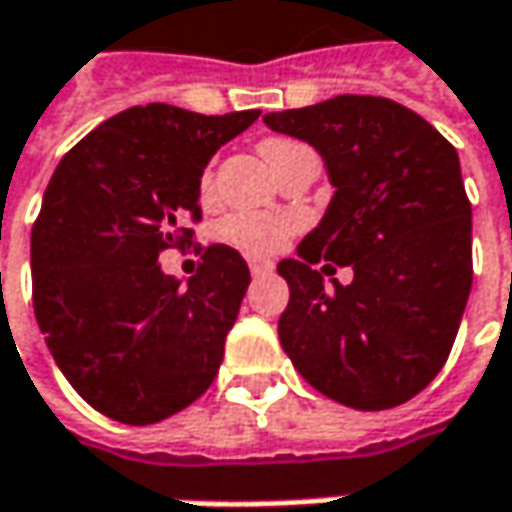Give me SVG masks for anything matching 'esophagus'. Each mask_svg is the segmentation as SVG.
<instances>
[{
  "mask_svg": "<svg viewBox=\"0 0 512 512\" xmlns=\"http://www.w3.org/2000/svg\"><path fill=\"white\" fill-rule=\"evenodd\" d=\"M270 270H273V265L265 262V259H250V273L253 276H268Z\"/></svg>",
  "mask_w": 512,
  "mask_h": 512,
  "instance_id": "esophagus-1",
  "label": "esophagus"
}]
</instances>
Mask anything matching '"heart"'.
I'll return each mask as SVG.
<instances>
[{
  "mask_svg": "<svg viewBox=\"0 0 512 512\" xmlns=\"http://www.w3.org/2000/svg\"><path fill=\"white\" fill-rule=\"evenodd\" d=\"M294 146H299V143L288 141V138H268V141L259 143V152L268 161V167H273ZM294 230V216H276V213H236L224 221V236L247 253H256V256L276 253L282 244L288 242V236Z\"/></svg>",
  "mask_w": 512,
  "mask_h": 512,
  "instance_id": "obj_1",
  "label": "heart"
}]
</instances>
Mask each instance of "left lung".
I'll use <instances>...</instances> for the list:
<instances>
[{"label": "left lung", "mask_w": 512, "mask_h": 512, "mask_svg": "<svg viewBox=\"0 0 512 512\" xmlns=\"http://www.w3.org/2000/svg\"><path fill=\"white\" fill-rule=\"evenodd\" d=\"M265 126L320 152L334 195L279 262L291 299L279 343L325 397L392 409L447 363L473 288V207L455 146L386 97L340 94L270 112ZM317 261L355 270L351 286Z\"/></svg>", "instance_id": "obj_1"}]
</instances>
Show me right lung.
Segmentation results:
<instances>
[{
	"label": "right lung",
	"mask_w": 512,
	"mask_h": 512,
	"mask_svg": "<svg viewBox=\"0 0 512 512\" xmlns=\"http://www.w3.org/2000/svg\"><path fill=\"white\" fill-rule=\"evenodd\" d=\"M259 115L132 106L89 132L48 181L31 230L34 314L65 380L112 421H164L218 374L247 262L213 244L181 282L161 270V253L190 242L204 169Z\"/></svg>",
	"instance_id": "right-lung-1"
}]
</instances>
